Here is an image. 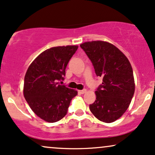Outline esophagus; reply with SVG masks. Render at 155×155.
I'll return each mask as SVG.
<instances>
[{"instance_id": "1", "label": "esophagus", "mask_w": 155, "mask_h": 155, "mask_svg": "<svg viewBox=\"0 0 155 155\" xmlns=\"http://www.w3.org/2000/svg\"><path fill=\"white\" fill-rule=\"evenodd\" d=\"M79 92L81 94H85L86 92H87V89H83V90H80L79 91Z\"/></svg>"}]
</instances>
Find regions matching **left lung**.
<instances>
[{"label": "left lung", "instance_id": "8db88e82", "mask_svg": "<svg viewBox=\"0 0 155 155\" xmlns=\"http://www.w3.org/2000/svg\"><path fill=\"white\" fill-rule=\"evenodd\" d=\"M91 60L102 84L95 91L96 100L90 111L103 122L111 123L128 109L134 93L132 66L126 56L110 43L94 41L80 45Z\"/></svg>", "mask_w": 155, "mask_h": 155}]
</instances>
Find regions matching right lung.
<instances>
[{
	"label": "right lung",
	"instance_id": "add662e5",
	"mask_svg": "<svg viewBox=\"0 0 155 155\" xmlns=\"http://www.w3.org/2000/svg\"><path fill=\"white\" fill-rule=\"evenodd\" d=\"M78 46L48 48L35 58L24 78L23 95L32 111L48 122L59 121L67 114L77 91L58 84Z\"/></svg>",
	"mask_w": 155,
	"mask_h": 155
}]
</instances>
